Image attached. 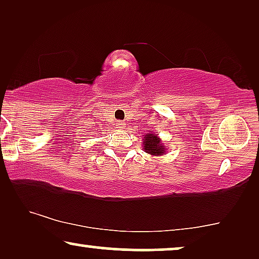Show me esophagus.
<instances>
[{"mask_svg":"<svg viewBox=\"0 0 259 259\" xmlns=\"http://www.w3.org/2000/svg\"><path fill=\"white\" fill-rule=\"evenodd\" d=\"M125 125H126V123L123 122V121H118V122H116V127H118V128H120V130L125 128Z\"/></svg>","mask_w":259,"mask_h":259,"instance_id":"34e87169","label":"esophagus"}]
</instances>
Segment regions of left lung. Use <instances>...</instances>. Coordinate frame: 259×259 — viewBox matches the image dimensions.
Instances as JSON below:
<instances>
[{"label": "left lung", "instance_id": "obj_1", "mask_svg": "<svg viewBox=\"0 0 259 259\" xmlns=\"http://www.w3.org/2000/svg\"><path fill=\"white\" fill-rule=\"evenodd\" d=\"M144 150L146 153L151 155H162L165 154L166 148L164 145H162L160 138L155 136L153 133H147L146 136L144 137Z\"/></svg>", "mask_w": 259, "mask_h": 259}]
</instances>
